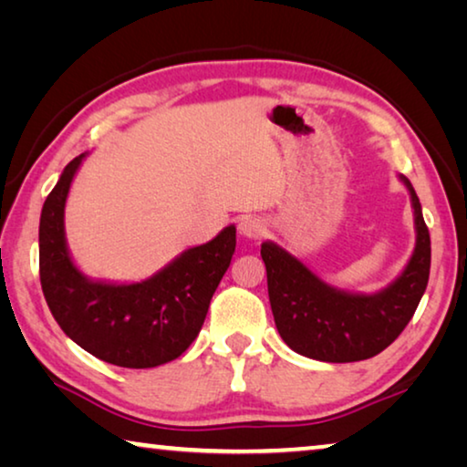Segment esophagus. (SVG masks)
<instances>
[{"label": "esophagus", "instance_id": "1", "mask_svg": "<svg viewBox=\"0 0 467 467\" xmlns=\"http://www.w3.org/2000/svg\"><path fill=\"white\" fill-rule=\"evenodd\" d=\"M239 231L243 236H247V239H253V241H259L264 239V236L267 234V223L264 218H257V216H247L243 218L239 223Z\"/></svg>", "mask_w": 467, "mask_h": 467}]
</instances>
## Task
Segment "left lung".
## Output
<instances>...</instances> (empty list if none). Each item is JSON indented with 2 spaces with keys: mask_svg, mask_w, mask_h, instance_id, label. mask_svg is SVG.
Here are the masks:
<instances>
[{
  "mask_svg": "<svg viewBox=\"0 0 467 467\" xmlns=\"http://www.w3.org/2000/svg\"><path fill=\"white\" fill-rule=\"evenodd\" d=\"M416 249L404 274L379 295H348L323 284L311 270L274 243L262 244L267 292L275 327L292 350L323 362H357L377 357L414 317L429 284L431 234L414 187Z\"/></svg>",
  "mask_w": 467,
  "mask_h": 467,
  "instance_id": "1",
  "label": "left lung"
}]
</instances>
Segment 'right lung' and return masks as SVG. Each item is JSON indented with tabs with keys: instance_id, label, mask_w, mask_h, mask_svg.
<instances>
[{
	"instance_id": "right-lung-1",
	"label": "right lung",
	"mask_w": 467,
	"mask_h": 467,
	"mask_svg": "<svg viewBox=\"0 0 467 467\" xmlns=\"http://www.w3.org/2000/svg\"><path fill=\"white\" fill-rule=\"evenodd\" d=\"M82 158L63 169L41 212L38 272L47 305L66 336L110 365L152 368L175 360L200 334L231 265L236 228L226 226L214 241L187 249L146 282H90L69 259L63 234V208Z\"/></svg>"
}]
</instances>
